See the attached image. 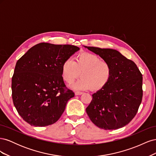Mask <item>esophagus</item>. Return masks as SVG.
Returning a JSON list of instances; mask_svg holds the SVG:
<instances>
[{
	"mask_svg": "<svg viewBox=\"0 0 156 156\" xmlns=\"http://www.w3.org/2000/svg\"><path fill=\"white\" fill-rule=\"evenodd\" d=\"M83 92H79V91H75V94L76 96H79V95H81V94H82Z\"/></svg>",
	"mask_w": 156,
	"mask_h": 156,
	"instance_id": "esophagus-1",
	"label": "esophagus"
}]
</instances>
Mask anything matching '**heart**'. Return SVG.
I'll return each instance as SVG.
<instances>
[{"instance_id": "heart-1", "label": "heart", "mask_w": 156, "mask_h": 156, "mask_svg": "<svg viewBox=\"0 0 156 156\" xmlns=\"http://www.w3.org/2000/svg\"><path fill=\"white\" fill-rule=\"evenodd\" d=\"M62 77L64 81L72 83L81 73V78L73 84L77 90L98 91L104 88L110 81L112 75L111 64L95 54L88 52L77 55L74 62L66 60L62 65Z\"/></svg>"}]
</instances>
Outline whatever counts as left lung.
<instances>
[{
	"instance_id": "1",
	"label": "left lung",
	"mask_w": 156,
	"mask_h": 156,
	"mask_svg": "<svg viewBox=\"0 0 156 156\" xmlns=\"http://www.w3.org/2000/svg\"><path fill=\"white\" fill-rule=\"evenodd\" d=\"M112 66L110 81L92 94L86 111L100 128L112 130L128 124L135 116L143 98V75L135 63L119 51L85 46Z\"/></svg>"
}]
</instances>
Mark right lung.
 Instances as JSON below:
<instances>
[{
	"label": "right lung",
	"mask_w": 156,
	"mask_h": 156,
	"mask_svg": "<svg viewBox=\"0 0 156 156\" xmlns=\"http://www.w3.org/2000/svg\"><path fill=\"white\" fill-rule=\"evenodd\" d=\"M79 48L40 43L17 60L12 79V100L22 119L33 126L53 124L74 92L65 85L62 65Z\"/></svg>",
	"instance_id": "add662e5"
}]
</instances>
